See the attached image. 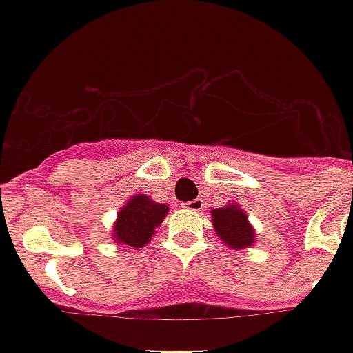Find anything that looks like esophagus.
<instances>
[{"instance_id": "34e87169", "label": "esophagus", "mask_w": 353, "mask_h": 353, "mask_svg": "<svg viewBox=\"0 0 353 353\" xmlns=\"http://www.w3.org/2000/svg\"><path fill=\"white\" fill-rule=\"evenodd\" d=\"M187 209L188 210H194V212H201V210L205 209V201L201 198L194 199V201L187 203Z\"/></svg>"}]
</instances>
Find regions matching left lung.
I'll use <instances>...</instances> for the list:
<instances>
[{"mask_svg":"<svg viewBox=\"0 0 353 353\" xmlns=\"http://www.w3.org/2000/svg\"><path fill=\"white\" fill-rule=\"evenodd\" d=\"M212 227L218 238L231 249H247L256 243V231L238 203H227L210 210Z\"/></svg>","mask_w":353,"mask_h":353,"instance_id":"obj_1","label":"left lung"}]
</instances>
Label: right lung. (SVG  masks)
Listing matches in <instances>:
<instances>
[{
    "label": "right lung",
    "mask_w": 353,
    "mask_h": 353,
    "mask_svg": "<svg viewBox=\"0 0 353 353\" xmlns=\"http://www.w3.org/2000/svg\"><path fill=\"white\" fill-rule=\"evenodd\" d=\"M166 214L168 205L157 203L146 194H135L117 212V220L112 227V240L117 245L133 249L148 245Z\"/></svg>",
    "instance_id": "add662e5"
}]
</instances>
